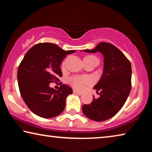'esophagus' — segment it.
<instances>
[{"mask_svg": "<svg viewBox=\"0 0 152 152\" xmlns=\"http://www.w3.org/2000/svg\"><path fill=\"white\" fill-rule=\"evenodd\" d=\"M73 92H74V94H78V95H82V92H78V91H75V90H74Z\"/></svg>", "mask_w": 152, "mask_h": 152, "instance_id": "esophagus-1", "label": "esophagus"}]
</instances>
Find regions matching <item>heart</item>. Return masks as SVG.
<instances>
[{
    "label": "heart",
    "mask_w": 152,
    "mask_h": 152,
    "mask_svg": "<svg viewBox=\"0 0 152 152\" xmlns=\"http://www.w3.org/2000/svg\"><path fill=\"white\" fill-rule=\"evenodd\" d=\"M88 58L96 59L94 56H88ZM97 60V59H96ZM92 80L88 76H73L69 78V83L74 88L77 90L84 89L86 85L91 84Z\"/></svg>",
    "instance_id": "heart-1"
}]
</instances>
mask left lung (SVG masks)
<instances>
[{
  "label": "left lung",
  "instance_id": "obj_1",
  "mask_svg": "<svg viewBox=\"0 0 152 152\" xmlns=\"http://www.w3.org/2000/svg\"><path fill=\"white\" fill-rule=\"evenodd\" d=\"M86 53H101L104 58L103 73L94 86L100 96L90 104H84L82 112L88 119L104 121L115 116L124 105L132 88V65L122 51L110 43L101 42Z\"/></svg>",
  "mask_w": 152,
  "mask_h": 152
}]
</instances>
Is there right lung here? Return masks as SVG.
I'll list each match as a JSON object with an SVG mask.
<instances>
[{"label": "right lung", "mask_w": 152, "mask_h": 152, "mask_svg": "<svg viewBox=\"0 0 152 152\" xmlns=\"http://www.w3.org/2000/svg\"><path fill=\"white\" fill-rule=\"evenodd\" d=\"M76 50L65 51L51 43L36 44L28 50L17 71L20 93L28 108L37 116L49 119L60 115L72 89L62 84L58 91L51 82L62 76L61 61Z\"/></svg>", "instance_id": "obj_1"}]
</instances>
